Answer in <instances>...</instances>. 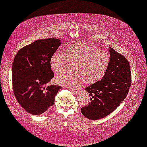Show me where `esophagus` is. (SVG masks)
I'll return each instance as SVG.
<instances>
[{
    "instance_id": "1",
    "label": "esophagus",
    "mask_w": 147,
    "mask_h": 147,
    "mask_svg": "<svg viewBox=\"0 0 147 147\" xmlns=\"http://www.w3.org/2000/svg\"><path fill=\"white\" fill-rule=\"evenodd\" d=\"M68 88H69L70 90H71L73 93H76L78 92V90L77 89H76V88H71V87H68Z\"/></svg>"
}]
</instances>
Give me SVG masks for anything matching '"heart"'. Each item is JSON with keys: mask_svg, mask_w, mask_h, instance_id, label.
I'll return each mask as SVG.
<instances>
[{"mask_svg": "<svg viewBox=\"0 0 147 147\" xmlns=\"http://www.w3.org/2000/svg\"><path fill=\"white\" fill-rule=\"evenodd\" d=\"M67 61L74 64L71 74H63L55 78L59 84L77 87L85 82L93 84L100 81L105 74L109 63V54L97 50L86 42H75L65 48V55L61 52L54 53L50 59V66L55 74L65 71Z\"/></svg>", "mask_w": 147, "mask_h": 147, "instance_id": "1", "label": "heart"}]
</instances>
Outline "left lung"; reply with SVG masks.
<instances>
[{
    "label": "left lung",
    "mask_w": 147,
    "mask_h": 147,
    "mask_svg": "<svg viewBox=\"0 0 147 147\" xmlns=\"http://www.w3.org/2000/svg\"><path fill=\"white\" fill-rule=\"evenodd\" d=\"M107 71L100 81L86 87L90 102L81 109L85 117L99 120L110 114L126 97L131 85V73L128 60L113 48Z\"/></svg>",
    "instance_id": "left-lung-1"
}]
</instances>
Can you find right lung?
Wrapping results in <instances>:
<instances>
[{
	"label": "right lung",
	"instance_id": "obj_1",
	"mask_svg": "<svg viewBox=\"0 0 147 147\" xmlns=\"http://www.w3.org/2000/svg\"><path fill=\"white\" fill-rule=\"evenodd\" d=\"M56 38L39 39L20 49L12 67L13 91L28 113L37 115L52 107L59 86H47L54 77L50 59L61 45Z\"/></svg>",
	"mask_w": 147,
	"mask_h": 147
}]
</instances>
